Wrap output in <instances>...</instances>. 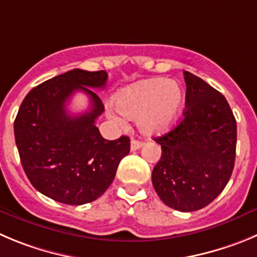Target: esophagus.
<instances>
[{
	"mask_svg": "<svg viewBox=\"0 0 257 257\" xmlns=\"http://www.w3.org/2000/svg\"><path fill=\"white\" fill-rule=\"evenodd\" d=\"M141 147H142V142H140V141L133 140V141H132V142H131V150H132V151L140 150Z\"/></svg>",
	"mask_w": 257,
	"mask_h": 257,
	"instance_id": "1",
	"label": "esophagus"
}]
</instances>
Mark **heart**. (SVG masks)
<instances>
[{
	"instance_id": "heart-1",
	"label": "heart",
	"mask_w": 257,
	"mask_h": 257,
	"mask_svg": "<svg viewBox=\"0 0 257 257\" xmlns=\"http://www.w3.org/2000/svg\"><path fill=\"white\" fill-rule=\"evenodd\" d=\"M185 100L183 87L167 78H151L133 83L115 96L116 109L123 116L137 120L138 128L146 136L169 132L176 121ZM110 116L121 119L115 112Z\"/></svg>"
}]
</instances>
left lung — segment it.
Wrapping results in <instances>:
<instances>
[{
  "instance_id": "left-lung-1",
  "label": "left lung",
  "mask_w": 257,
  "mask_h": 257,
  "mask_svg": "<svg viewBox=\"0 0 257 257\" xmlns=\"http://www.w3.org/2000/svg\"><path fill=\"white\" fill-rule=\"evenodd\" d=\"M184 117L172 131L155 138L162 155L152 184L165 204L194 212L210 204L231 179L236 158V119L226 97L184 72Z\"/></svg>"
}]
</instances>
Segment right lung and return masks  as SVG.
<instances>
[{"label":"right lung","instance_id":"1","mask_svg":"<svg viewBox=\"0 0 257 257\" xmlns=\"http://www.w3.org/2000/svg\"><path fill=\"white\" fill-rule=\"evenodd\" d=\"M106 80L105 71L72 69L40 83L21 102L14 123L21 165L31 185L53 200L82 205L100 198L131 151L128 137L107 141L95 125L104 105L91 88H104ZM76 90L90 97L91 106L71 115L65 104Z\"/></svg>","mask_w":257,"mask_h":257}]
</instances>
